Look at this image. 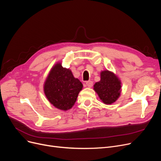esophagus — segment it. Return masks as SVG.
Masks as SVG:
<instances>
[{"instance_id":"obj_1","label":"esophagus","mask_w":161,"mask_h":161,"mask_svg":"<svg viewBox=\"0 0 161 161\" xmlns=\"http://www.w3.org/2000/svg\"><path fill=\"white\" fill-rule=\"evenodd\" d=\"M86 85L88 87H92L93 86V81H86Z\"/></svg>"}]
</instances>
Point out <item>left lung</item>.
<instances>
[{
	"instance_id": "1",
	"label": "left lung",
	"mask_w": 161,
	"mask_h": 161,
	"mask_svg": "<svg viewBox=\"0 0 161 161\" xmlns=\"http://www.w3.org/2000/svg\"><path fill=\"white\" fill-rule=\"evenodd\" d=\"M100 99L106 104L114 103L120 95L121 81L113 73L108 70L101 72V80L93 86Z\"/></svg>"
}]
</instances>
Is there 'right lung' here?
Listing matches in <instances>:
<instances>
[{
    "label": "right lung",
    "instance_id": "add662e5",
    "mask_svg": "<svg viewBox=\"0 0 161 161\" xmlns=\"http://www.w3.org/2000/svg\"><path fill=\"white\" fill-rule=\"evenodd\" d=\"M83 88L81 82L75 78L69 69L58 62L51 68L44 84V93L54 107L61 110L70 109Z\"/></svg>",
    "mask_w": 161,
    "mask_h": 161
}]
</instances>
